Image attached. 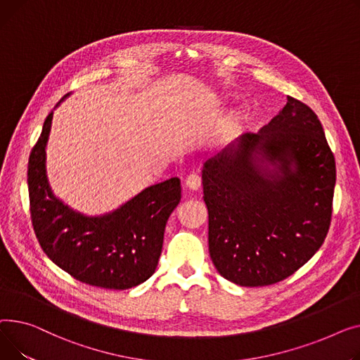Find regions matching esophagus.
<instances>
[{"mask_svg":"<svg viewBox=\"0 0 360 360\" xmlns=\"http://www.w3.org/2000/svg\"><path fill=\"white\" fill-rule=\"evenodd\" d=\"M200 184H202V180H200V177H199L196 173H192V174L187 176V179H186V186H187L190 190H199Z\"/></svg>","mask_w":360,"mask_h":360,"instance_id":"esophagus-1","label":"esophagus"}]
</instances>
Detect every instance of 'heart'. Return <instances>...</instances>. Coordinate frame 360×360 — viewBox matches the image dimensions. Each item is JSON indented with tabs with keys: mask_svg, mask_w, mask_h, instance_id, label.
<instances>
[{
	"mask_svg": "<svg viewBox=\"0 0 360 360\" xmlns=\"http://www.w3.org/2000/svg\"><path fill=\"white\" fill-rule=\"evenodd\" d=\"M241 123H243V115L241 112H232L221 124L219 132H218V139L221 142L229 141L232 136H234L240 128H241Z\"/></svg>",
	"mask_w": 360,
	"mask_h": 360,
	"instance_id": "b5f03b06",
	"label": "heart"
}]
</instances>
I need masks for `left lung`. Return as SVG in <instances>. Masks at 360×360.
<instances>
[{
	"label": "left lung",
	"mask_w": 360,
	"mask_h": 360,
	"mask_svg": "<svg viewBox=\"0 0 360 360\" xmlns=\"http://www.w3.org/2000/svg\"><path fill=\"white\" fill-rule=\"evenodd\" d=\"M209 255L226 281L267 286L302 267L330 228L335 161L302 101L203 164Z\"/></svg>",
	"instance_id": "left-lung-1"
}]
</instances>
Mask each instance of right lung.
<instances>
[{"mask_svg":"<svg viewBox=\"0 0 360 360\" xmlns=\"http://www.w3.org/2000/svg\"><path fill=\"white\" fill-rule=\"evenodd\" d=\"M52 119L53 112L32 150L27 172L32 222L40 247L82 283L116 290L141 285L157 269L165 224L181 199L180 179L146 187L109 214L84 215L56 198L49 184L46 145Z\"/></svg>","mask_w":360,"mask_h":360,"instance_id":"right-lung-1","label":"right lung"}]
</instances>
